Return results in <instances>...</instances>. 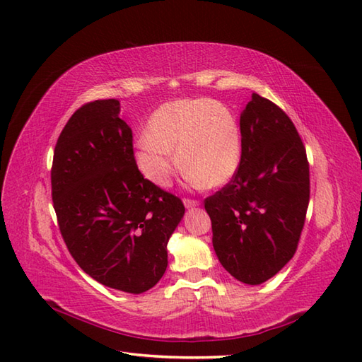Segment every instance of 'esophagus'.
<instances>
[{"label":"esophagus","mask_w":362,"mask_h":362,"mask_svg":"<svg viewBox=\"0 0 362 362\" xmlns=\"http://www.w3.org/2000/svg\"><path fill=\"white\" fill-rule=\"evenodd\" d=\"M199 201H196V199H183V205L187 206V209H194V206H199Z\"/></svg>","instance_id":"esophagus-1"}]
</instances>
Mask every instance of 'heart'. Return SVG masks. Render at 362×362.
Segmentation results:
<instances>
[{
  "mask_svg": "<svg viewBox=\"0 0 362 362\" xmlns=\"http://www.w3.org/2000/svg\"><path fill=\"white\" fill-rule=\"evenodd\" d=\"M182 166L191 182L221 187L235 175L241 161L240 124L227 105L209 98L179 99L151 115L138 138L135 160L146 179L165 187Z\"/></svg>",
  "mask_w": 362,
  "mask_h": 362,
  "instance_id": "b5f03b06",
  "label": "heart"
}]
</instances>
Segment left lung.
<instances>
[{
    "label": "left lung",
    "instance_id": "1",
    "mask_svg": "<svg viewBox=\"0 0 362 362\" xmlns=\"http://www.w3.org/2000/svg\"><path fill=\"white\" fill-rule=\"evenodd\" d=\"M241 161L205 199L213 247L226 271L261 284L294 257L310 202V165L294 122L257 93L241 113Z\"/></svg>",
    "mask_w": 362,
    "mask_h": 362
}]
</instances>
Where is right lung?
Wrapping results in <instances>:
<instances>
[{"label": "right lung", "instance_id": "obj_1", "mask_svg": "<svg viewBox=\"0 0 362 362\" xmlns=\"http://www.w3.org/2000/svg\"><path fill=\"white\" fill-rule=\"evenodd\" d=\"M51 188L60 233L83 272L129 294L156 286L185 206L138 171L118 99L88 103L68 119Z\"/></svg>", "mask_w": 362, "mask_h": 362}]
</instances>
